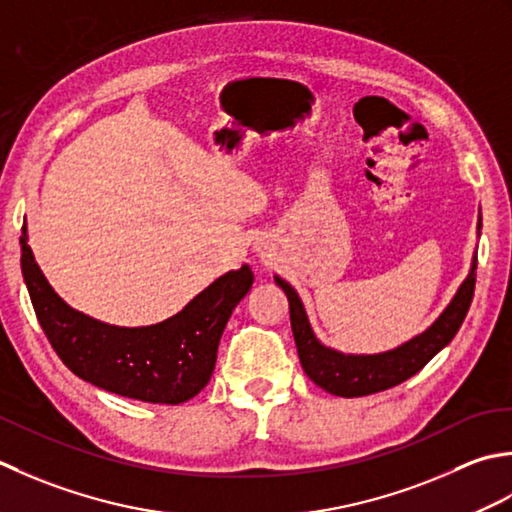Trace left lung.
Segmentation results:
<instances>
[{"mask_svg": "<svg viewBox=\"0 0 512 512\" xmlns=\"http://www.w3.org/2000/svg\"><path fill=\"white\" fill-rule=\"evenodd\" d=\"M475 269L477 258H473L471 274H468L462 287L457 289L451 305L444 309V314L422 336L409 340L393 351L378 353V356H344V353L327 349L325 344H320L309 327V320L305 309H302L298 294L285 280L276 278V285L285 291L289 300L291 331H294L302 369H305L309 380H314L320 389L340 395V398H360V395L380 393L409 380L411 375L424 369L426 362L437 351H442L455 338L457 329L462 327L473 300Z\"/></svg>", "mask_w": 512, "mask_h": 512, "instance_id": "left-lung-1", "label": "left lung"}]
</instances>
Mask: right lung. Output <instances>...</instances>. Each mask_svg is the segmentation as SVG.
I'll return each instance as SVG.
<instances>
[{
	"label": "right lung",
	"mask_w": 512,
	"mask_h": 512,
	"mask_svg": "<svg viewBox=\"0 0 512 512\" xmlns=\"http://www.w3.org/2000/svg\"><path fill=\"white\" fill-rule=\"evenodd\" d=\"M22 232V271L37 320L72 373L99 389L152 404L187 402L210 382L223 329L254 283L247 265L227 271L159 325L123 329L70 309L37 267L26 225Z\"/></svg>",
	"instance_id": "obj_1"
}]
</instances>
